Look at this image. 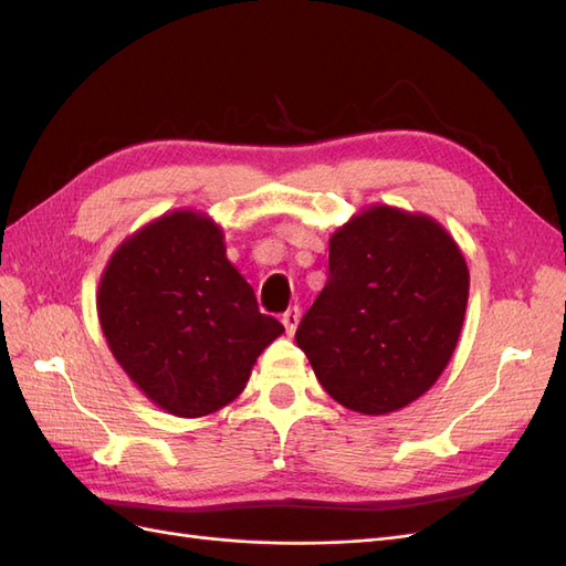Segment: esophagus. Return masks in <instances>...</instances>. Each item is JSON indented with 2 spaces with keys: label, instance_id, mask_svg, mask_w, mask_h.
<instances>
[{
  "label": "esophagus",
  "instance_id": "34e87169",
  "mask_svg": "<svg viewBox=\"0 0 566 566\" xmlns=\"http://www.w3.org/2000/svg\"><path fill=\"white\" fill-rule=\"evenodd\" d=\"M281 321L285 325V333L293 335L297 331V325H300V310H297V306H293V310H287Z\"/></svg>",
  "mask_w": 566,
  "mask_h": 566
}]
</instances>
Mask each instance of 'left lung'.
<instances>
[{"label": "left lung", "instance_id": "1", "mask_svg": "<svg viewBox=\"0 0 566 566\" xmlns=\"http://www.w3.org/2000/svg\"><path fill=\"white\" fill-rule=\"evenodd\" d=\"M328 283L295 333L318 382L364 416L420 399L447 370L470 271L437 219L368 205L331 235Z\"/></svg>", "mask_w": 566, "mask_h": 566}]
</instances>
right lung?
Listing matches in <instances>:
<instances>
[{
  "label": "right lung",
  "mask_w": 566,
  "mask_h": 566,
  "mask_svg": "<svg viewBox=\"0 0 566 566\" xmlns=\"http://www.w3.org/2000/svg\"><path fill=\"white\" fill-rule=\"evenodd\" d=\"M96 312L127 378L165 413L202 418L238 399L283 325L260 314L224 229L172 210L129 233L101 273Z\"/></svg>",
  "instance_id": "right-lung-1"
}]
</instances>
